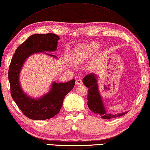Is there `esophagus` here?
<instances>
[{"mask_svg":"<svg viewBox=\"0 0 150 150\" xmlns=\"http://www.w3.org/2000/svg\"><path fill=\"white\" fill-rule=\"evenodd\" d=\"M76 84L77 85H81V84H83V81L81 79H77L76 81Z\"/></svg>","mask_w":150,"mask_h":150,"instance_id":"1","label":"esophagus"}]
</instances>
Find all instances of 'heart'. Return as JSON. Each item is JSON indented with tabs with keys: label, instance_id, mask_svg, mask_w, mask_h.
Segmentation results:
<instances>
[{
	"label": "heart",
	"instance_id": "1",
	"mask_svg": "<svg viewBox=\"0 0 150 150\" xmlns=\"http://www.w3.org/2000/svg\"><path fill=\"white\" fill-rule=\"evenodd\" d=\"M99 47V44L96 42H92L81 47L76 54V62L77 63H82L86 60L98 50Z\"/></svg>",
	"mask_w": 150,
	"mask_h": 150
}]
</instances>
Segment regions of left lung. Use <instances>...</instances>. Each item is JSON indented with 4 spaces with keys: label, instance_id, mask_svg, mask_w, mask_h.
<instances>
[{
    "label": "left lung",
    "instance_id": "left-lung-1",
    "mask_svg": "<svg viewBox=\"0 0 150 150\" xmlns=\"http://www.w3.org/2000/svg\"><path fill=\"white\" fill-rule=\"evenodd\" d=\"M83 82L84 85L88 88V96H87V99H88L87 105L90 110L93 111L94 113H96V115H100L102 119H108L118 117H121L127 113L126 111V112L113 115V114L106 112L101 95H100L98 90L96 75L94 73H90V74L86 75L83 79Z\"/></svg>",
    "mask_w": 150,
    "mask_h": 150
}]
</instances>
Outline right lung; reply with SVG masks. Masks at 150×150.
Wrapping results in <instances>:
<instances>
[{"mask_svg": "<svg viewBox=\"0 0 150 150\" xmlns=\"http://www.w3.org/2000/svg\"><path fill=\"white\" fill-rule=\"evenodd\" d=\"M59 37L55 34H34L21 44L15 51L8 70L10 92L13 100L26 117L33 120L52 118L59 113L65 96L74 87L75 81L52 84L50 91L40 98H33L21 89L19 77L26 59L32 54L42 52L54 58L56 56L45 52H54Z\"/></svg>", "mask_w": 150, "mask_h": 150, "instance_id": "1", "label": "right lung"}]
</instances>
